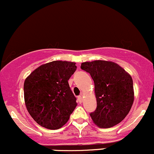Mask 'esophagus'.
I'll use <instances>...</instances> for the list:
<instances>
[{
  "label": "esophagus",
  "instance_id": "34e87169",
  "mask_svg": "<svg viewBox=\"0 0 154 154\" xmlns=\"http://www.w3.org/2000/svg\"><path fill=\"white\" fill-rule=\"evenodd\" d=\"M77 98L79 103H82V101H83V97H82V95H79V96L77 97Z\"/></svg>",
  "mask_w": 154,
  "mask_h": 154
}]
</instances>
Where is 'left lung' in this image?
Segmentation results:
<instances>
[{
	"label": "left lung",
	"mask_w": 154,
	"mask_h": 154,
	"mask_svg": "<svg viewBox=\"0 0 154 154\" xmlns=\"http://www.w3.org/2000/svg\"><path fill=\"white\" fill-rule=\"evenodd\" d=\"M81 68L90 74L95 83L97 108L90 113L94 123L103 128L120 123L134 102L131 75L117 64L107 61L84 62Z\"/></svg>",
	"instance_id": "1"
}]
</instances>
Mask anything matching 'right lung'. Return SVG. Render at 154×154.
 Wrapping results in <instances>:
<instances>
[{"mask_svg": "<svg viewBox=\"0 0 154 154\" xmlns=\"http://www.w3.org/2000/svg\"><path fill=\"white\" fill-rule=\"evenodd\" d=\"M75 70L74 62L54 61L37 67L26 79V108L41 126L59 129L68 121L77 106L68 84Z\"/></svg>", "mask_w": 154, "mask_h": 154, "instance_id": "right-lung-1", "label": "right lung"}]
</instances>
